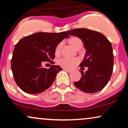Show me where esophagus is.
I'll list each match as a JSON object with an SVG mask.
<instances>
[{
    "mask_svg": "<svg viewBox=\"0 0 128 128\" xmlns=\"http://www.w3.org/2000/svg\"><path fill=\"white\" fill-rule=\"evenodd\" d=\"M64 70H65L66 72H68V73H70L72 72L70 70H68V69H67V68H64Z\"/></svg>",
    "mask_w": 128,
    "mask_h": 128,
    "instance_id": "esophagus-1",
    "label": "esophagus"
}]
</instances>
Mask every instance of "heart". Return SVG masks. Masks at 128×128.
<instances>
[{
	"mask_svg": "<svg viewBox=\"0 0 128 128\" xmlns=\"http://www.w3.org/2000/svg\"><path fill=\"white\" fill-rule=\"evenodd\" d=\"M82 41L80 40L79 38L77 37H73L72 39H70V42L73 48L75 49L76 47L77 46V45L80 42H81ZM62 42H61L59 44H58V45L56 46L55 48V54H58L61 51V49L62 48ZM79 62V60L78 58H68V57H64V58H61L59 60L58 63L61 67H64V68H68V69H72L74 68L75 67V66Z\"/></svg>",
	"mask_w": 128,
	"mask_h": 128,
	"instance_id": "heart-1",
	"label": "heart"
}]
</instances>
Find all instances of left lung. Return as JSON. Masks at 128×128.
I'll return each mask as SVG.
<instances>
[{"instance_id":"left-lung-1","label":"left lung","mask_w":128,"mask_h":128,"mask_svg":"<svg viewBox=\"0 0 128 128\" xmlns=\"http://www.w3.org/2000/svg\"><path fill=\"white\" fill-rule=\"evenodd\" d=\"M68 33L83 42L86 53L79 66L88 67L85 73L80 70L81 78L74 85L84 92H99L106 86L112 75L114 55L111 43L102 34L90 29H74Z\"/></svg>"}]
</instances>
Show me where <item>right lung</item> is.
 I'll return each mask as SVG.
<instances>
[{"instance_id":"obj_1","label":"right lung","mask_w":128,"mask_h":128,"mask_svg":"<svg viewBox=\"0 0 128 128\" xmlns=\"http://www.w3.org/2000/svg\"><path fill=\"white\" fill-rule=\"evenodd\" d=\"M68 30L59 33L38 32L26 36L15 45L11 60V70L17 85L23 92L37 94L52 86L57 73L62 70L59 66L42 68L44 62L54 64L55 48L65 38Z\"/></svg>"}]
</instances>
